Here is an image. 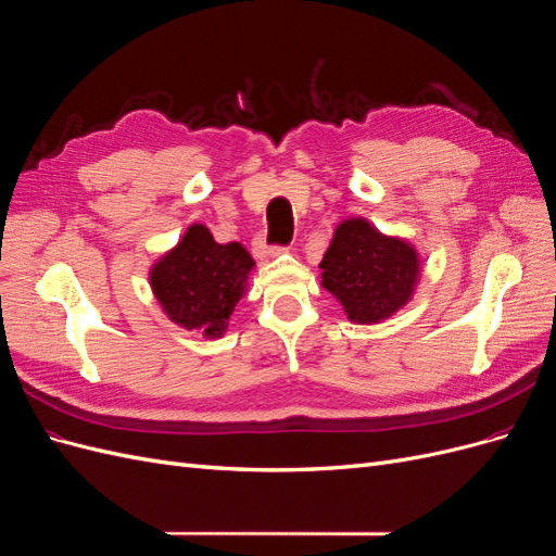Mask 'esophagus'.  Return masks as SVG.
Wrapping results in <instances>:
<instances>
[{"label":"esophagus","mask_w":556,"mask_h":556,"mask_svg":"<svg viewBox=\"0 0 556 556\" xmlns=\"http://www.w3.org/2000/svg\"><path fill=\"white\" fill-rule=\"evenodd\" d=\"M281 252H286L283 247H267L265 242H258V244H256V256H258L261 261H265V258H275V256H279Z\"/></svg>","instance_id":"obj_1"}]
</instances>
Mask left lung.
Here are the masks:
<instances>
[{
  "label": "left lung",
  "mask_w": 556,
  "mask_h": 556,
  "mask_svg": "<svg viewBox=\"0 0 556 556\" xmlns=\"http://www.w3.org/2000/svg\"><path fill=\"white\" fill-rule=\"evenodd\" d=\"M320 286L355 326H376L414 300L422 277L416 244L388 236L365 217L337 224L320 261Z\"/></svg>",
  "instance_id": "8db88e82"
}]
</instances>
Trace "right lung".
I'll return each mask as SVG.
<instances>
[{
    "label": "right lung",
    "instance_id": "1",
    "mask_svg": "<svg viewBox=\"0 0 556 556\" xmlns=\"http://www.w3.org/2000/svg\"><path fill=\"white\" fill-rule=\"evenodd\" d=\"M254 267L240 242H214L210 228L195 222L152 263L148 279L161 312L175 326L222 339L232 309L249 291Z\"/></svg>",
    "mask_w": 556,
    "mask_h": 556
}]
</instances>
